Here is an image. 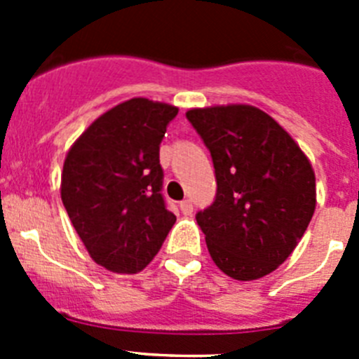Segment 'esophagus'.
<instances>
[{
    "label": "esophagus",
    "mask_w": 359,
    "mask_h": 359,
    "mask_svg": "<svg viewBox=\"0 0 359 359\" xmlns=\"http://www.w3.org/2000/svg\"><path fill=\"white\" fill-rule=\"evenodd\" d=\"M180 210H182L185 215H190L192 214V210H194V205H192L190 199H183V201L180 203Z\"/></svg>",
    "instance_id": "obj_1"
}]
</instances>
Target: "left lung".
Returning <instances> with one entry per match:
<instances>
[{
    "instance_id": "obj_1",
    "label": "left lung",
    "mask_w": 359,
    "mask_h": 359,
    "mask_svg": "<svg viewBox=\"0 0 359 359\" xmlns=\"http://www.w3.org/2000/svg\"><path fill=\"white\" fill-rule=\"evenodd\" d=\"M214 161L217 194L196 221L212 261L236 280L269 275L297 248L316 207L311 161L290 133L248 104L187 111Z\"/></svg>"
}]
</instances>
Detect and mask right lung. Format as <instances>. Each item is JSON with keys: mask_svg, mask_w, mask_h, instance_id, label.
I'll return each mask as SVG.
<instances>
[{"mask_svg": "<svg viewBox=\"0 0 359 359\" xmlns=\"http://www.w3.org/2000/svg\"><path fill=\"white\" fill-rule=\"evenodd\" d=\"M177 107L138 97L111 107L66 154L61 198L97 264L138 273L176 223L161 196L160 144Z\"/></svg>", "mask_w": 359, "mask_h": 359, "instance_id": "add662e5", "label": "right lung"}]
</instances>
